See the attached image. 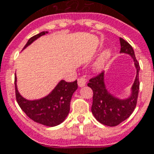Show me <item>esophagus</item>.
<instances>
[{
	"label": "esophagus",
	"instance_id": "esophagus-1",
	"mask_svg": "<svg viewBox=\"0 0 154 154\" xmlns=\"http://www.w3.org/2000/svg\"><path fill=\"white\" fill-rule=\"evenodd\" d=\"M77 83H78V86L80 87H84V86H86V84H87V79L84 77H79L78 80H77Z\"/></svg>",
	"mask_w": 154,
	"mask_h": 154
}]
</instances>
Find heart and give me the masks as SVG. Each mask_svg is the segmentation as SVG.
I'll return each instance as SVG.
<instances>
[{
  "label": "heart",
  "mask_w": 154,
  "mask_h": 154,
  "mask_svg": "<svg viewBox=\"0 0 154 154\" xmlns=\"http://www.w3.org/2000/svg\"><path fill=\"white\" fill-rule=\"evenodd\" d=\"M110 55V51H106V53H104V54H102V56L100 57V59L98 60V62H97V64H96V67H97V69H100V68L102 67L104 63H105V61L106 60Z\"/></svg>",
  "instance_id": "obj_1"
}]
</instances>
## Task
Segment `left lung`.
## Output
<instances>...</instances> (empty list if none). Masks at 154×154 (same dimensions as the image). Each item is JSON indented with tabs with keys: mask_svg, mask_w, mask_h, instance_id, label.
Instances as JSON below:
<instances>
[{
	"mask_svg": "<svg viewBox=\"0 0 154 154\" xmlns=\"http://www.w3.org/2000/svg\"><path fill=\"white\" fill-rule=\"evenodd\" d=\"M120 53L129 54L134 58L137 69L135 81L132 87V95L126 100H119L107 91L104 83L103 71L91 77L87 86L93 91L91 112L95 118L101 124L107 126H116L128 119L134 110L137 105L139 90V62L135 57L132 46L124 38H119Z\"/></svg>",
	"mask_w": 154,
	"mask_h": 154,
	"instance_id": "1",
	"label": "left lung"
}]
</instances>
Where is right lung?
Listing matches in <instances>:
<instances>
[{"label":"right lung","mask_w":154,"mask_h":154,"mask_svg":"<svg viewBox=\"0 0 154 154\" xmlns=\"http://www.w3.org/2000/svg\"><path fill=\"white\" fill-rule=\"evenodd\" d=\"M47 33V31H43L31 37L24 48ZM15 82L16 77H15L16 101L21 110L35 122L53 127L61 124L67 117L70 110L72 96L77 89V80L72 82L61 81L48 96L38 100H27L23 98L19 94Z\"/></svg>","instance_id":"add662e5"}]
</instances>
